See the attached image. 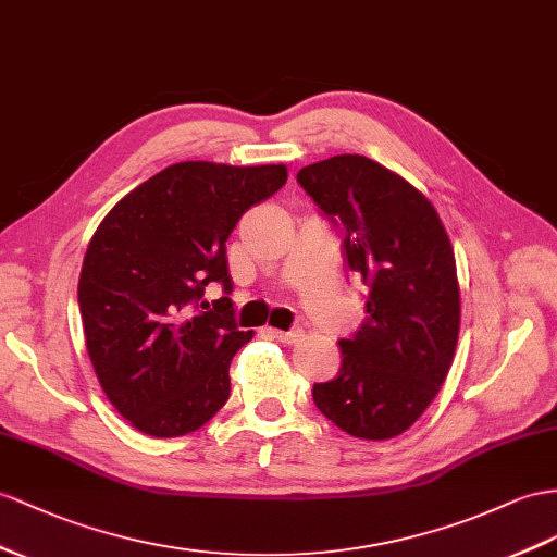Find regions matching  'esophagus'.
<instances>
[{
	"mask_svg": "<svg viewBox=\"0 0 557 557\" xmlns=\"http://www.w3.org/2000/svg\"><path fill=\"white\" fill-rule=\"evenodd\" d=\"M270 336L282 341V344H296V341H301L304 332L301 330H292V332H280V330H270Z\"/></svg>",
	"mask_w": 557,
	"mask_h": 557,
	"instance_id": "esophagus-1",
	"label": "esophagus"
}]
</instances>
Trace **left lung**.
Listing matches in <instances>:
<instances>
[{
  "label": "left lung",
  "instance_id": "left-lung-1",
  "mask_svg": "<svg viewBox=\"0 0 557 557\" xmlns=\"http://www.w3.org/2000/svg\"><path fill=\"white\" fill-rule=\"evenodd\" d=\"M296 181L344 235L346 263L369 287L367 320L341 338V369L312 386L322 414L364 440L405 433L445 383L461 301L451 242L433 205L362 154L308 164Z\"/></svg>",
  "mask_w": 557,
  "mask_h": 557
}]
</instances>
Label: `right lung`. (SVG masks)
<instances>
[{
    "label": "right lung",
    "instance_id": "obj_1",
    "mask_svg": "<svg viewBox=\"0 0 557 557\" xmlns=\"http://www.w3.org/2000/svg\"><path fill=\"white\" fill-rule=\"evenodd\" d=\"M287 166L178 162L110 209L79 275L84 338L98 383L140 433L178 437L231 397V360L253 332L235 324L225 242ZM219 283L224 296L203 294Z\"/></svg>",
    "mask_w": 557,
    "mask_h": 557
}]
</instances>
